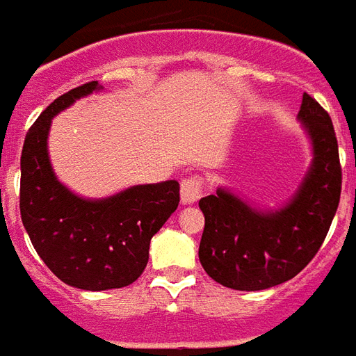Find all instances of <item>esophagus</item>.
<instances>
[{
  "mask_svg": "<svg viewBox=\"0 0 356 356\" xmlns=\"http://www.w3.org/2000/svg\"><path fill=\"white\" fill-rule=\"evenodd\" d=\"M202 196V177H186L181 183V202L185 205L196 204Z\"/></svg>",
  "mask_w": 356,
  "mask_h": 356,
  "instance_id": "obj_1",
  "label": "esophagus"
}]
</instances>
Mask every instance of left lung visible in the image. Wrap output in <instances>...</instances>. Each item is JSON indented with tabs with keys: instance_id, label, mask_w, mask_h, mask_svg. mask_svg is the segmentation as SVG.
I'll return each mask as SVG.
<instances>
[{
	"instance_id": "left-lung-1",
	"label": "left lung",
	"mask_w": 356,
	"mask_h": 356,
	"mask_svg": "<svg viewBox=\"0 0 356 356\" xmlns=\"http://www.w3.org/2000/svg\"><path fill=\"white\" fill-rule=\"evenodd\" d=\"M298 120L313 160L298 191L279 209H257L228 188L200 200L205 217L200 262L234 291H264L298 275L317 254L341 192L338 139L328 113L304 94Z\"/></svg>"
}]
</instances>
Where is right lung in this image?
I'll return each instance as SVG.
<instances>
[{
  "label": "right lung",
  "instance_id": "right-lung-1",
  "mask_svg": "<svg viewBox=\"0 0 356 356\" xmlns=\"http://www.w3.org/2000/svg\"><path fill=\"white\" fill-rule=\"evenodd\" d=\"M97 81L54 99L26 134L20 156V215L33 249L65 285L107 291L131 285L149 262V247L179 205L177 181L136 185L102 200L62 185L49 158L52 118Z\"/></svg>",
  "mask_w": 356,
  "mask_h": 356
}]
</instances>
